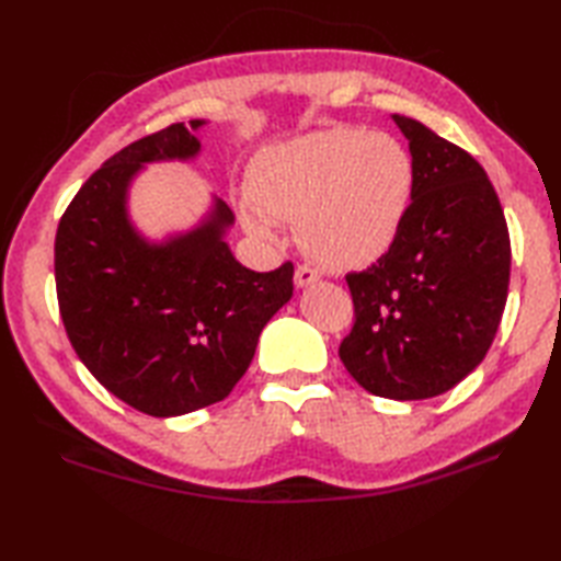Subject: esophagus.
<instances>
[{
  "mask_svg": "<svg viewBox=\"0 0 561 561\" xmlns=\"http://www.w3.org/2000/svg\"><path fill=\"white\" fill-rule=\"evenodd\" d=\"M294 282H296V287H299V289L311 287V284L318 282V272L313 267H308V265H299V267H296Z\"/></svg>",
  "mask_w": 561,
  "mask_h": 561,
  "instance_id": "34e87169",
  "label": "esophagus"
}]
</instances>
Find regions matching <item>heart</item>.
<instances>
[{"instance_id":"1","label":"heart","mask_w":561,"mask_h":561,"mask_svg":"<svg viewBox=\"0 0 561 561\" xmlns=\"http://www.w3.org/2000/svg\"><path fill=\"white\" fill-rule=\"evenodd\" d=\"M414 190V163L396 137L340 127L260 153L250 165V236L270 241L272 221L328 267H362L396 241Z\"/></svg>"}]
</instances>
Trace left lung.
<instances>
[{
	"instance_id": "8db88e82",
	"label": "left lung",
	"mask_w": 561,
	"mask_h": 561,
	"mask_svg": "<svg viewBox=\"0 0 561 561\" xmlns=\"http://www.w3.org/2000/svg\"><path fill=\"white\" fill-rule=\"evenodd\" d=\"M392 121L410 141L412 202L388 253L347 274L354 328L340 359L378 398L426 400L460 383L492 347L511 241L482 165L412 117Z\"/></svg>"
}]
</instances>
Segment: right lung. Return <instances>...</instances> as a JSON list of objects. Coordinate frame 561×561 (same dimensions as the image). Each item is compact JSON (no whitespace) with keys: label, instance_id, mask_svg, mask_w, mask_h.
<instances>
[{"label":"right lung","instance_id":"obj_1","mask_svg":"<svg viewBox=\"0 0 561 561\" xmlns=\"http://www.w3.org/2000/svg\"><path fill=\"white\" fill-rule=\"evenodd\" d=\"M205 121L175 123L105 161L55 236L59 316L83 366L151 416L224 400L248 371L260 332L291 299L294 265L243 267L224 241L233 211L214 197L195 229L151 243L129 221L127 193L147 163L199 153Z\"/></svg>","mask_w":561,"mask_h":561}]
</instances>
